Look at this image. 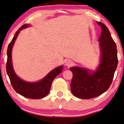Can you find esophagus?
Listing matches in <instances>:
<instances>
[{"label":"esophagus","mask_w":124,"mask_h":124,"mask_svg":"<svg viewBox=\"0 0 124 124\" xmlns=\"http://www.w3.org/2000/svg\"><path fill=\"white\" fill-rule=\"evenodd\" d=\"M72 64H73V62L71 60H70V59H68V60L65 61V65H67L68 67H70Z\"/></svg>","instance_id":"1"}]
</instances>
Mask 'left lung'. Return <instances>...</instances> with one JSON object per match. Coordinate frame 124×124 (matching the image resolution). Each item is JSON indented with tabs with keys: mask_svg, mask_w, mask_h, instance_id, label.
Instances as JSON below:
<instances>
[{
	"mask_svg": "<svg viewBox=\"0 0 124 124\" xmlns=\"http://www.w3.org/2000/svg\"><path fill=\"white\" fill-rule=\"evenodd\" d=\"M101 31L99 39L101 50V62L97 70L92 74L82 68L72 67L70 89L76 97L88 99L101 95L107 90L112 82L117 67L116 45L109 30L103 23L96 22Z\"/></svg>",
	"mask_w": 124,
	"mask_h": 124,
	"instance_id": "obj_1",
	"label": "left lung"
}]
</instances>
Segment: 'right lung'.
Here are the masks:
<instances>
[{
    "mask_svg": "<svg viewBox=\"0 0 124 124\" xmlns=\"http://www.w3.org/2000/svg\"><path fill=\"white\" fill-rule=\"evenodd\" d=\"M29 26L28 24L23 25L17 31L10 42L7 49V61L6 64V70L8 77L9 78L11 85L17 93L30 99H42L47 96L50 92L52 81L57 76L62 72L63 66L57 67L49 73L41 81L37 82L31 83L25 82L20 79L13 70L12 64L11 52L15 40L19 32L21 29Z\"/></svg>",
    "mask_w": 124,
    "mask_h": 124,
    "instance_id": "obj_1",
    "label": "right lung"
}]
</instances>
